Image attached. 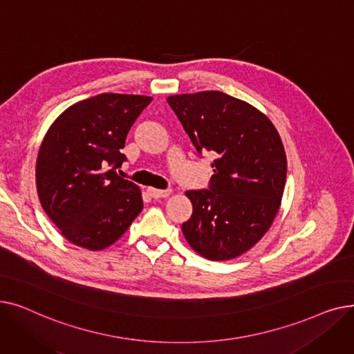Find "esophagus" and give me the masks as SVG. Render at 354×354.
<instances>
[{"label": "esophagus", "mask_w": 354, "mask_h": 354, "mask_svg": "<svg viewBox=\"0 0 354 354\" xmlns=\"http://www.w3.org/2000/svg\"><path fill=\"white\" fill-rule=\"evenodd\" d=\"M147 192H149V195H151L152 198H155V199H160V198L169 196L172 191H171V189H165V191H162V189H156V188H147Z\"/></svg>", "instance_id": "1"}]
</instances>
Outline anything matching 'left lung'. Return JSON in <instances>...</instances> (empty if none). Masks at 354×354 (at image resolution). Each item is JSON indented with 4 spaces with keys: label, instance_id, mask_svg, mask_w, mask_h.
<instances>
[{
    "label": "left lung",
    "instance_id": "left-lung-1",
    "mask_svg": "<svg viewBox=\"0 0 354 354\" xmlns=\"http://www.w3.org/2000/svg\"><path fill=\"white\" fill-rule=\"evenodd\" d=\"M192 145L214 156L209 189L188 191L194 207L182 224L188 244L212 261L247 252L270 230L287 178L284 146L271 120L222 91L166 99Z\"/></svg>",
    "mask_w": 354,
    "mask_h": 354
}]
</instances>
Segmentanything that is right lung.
<instances>
[{"label": "right lung", "mask_w": 354, "mask_h": 354, "mask_svg": "<svg viewBox=\"0 0 354 354\" xmlns=\"http://www.w3.org/2000/svg\"><path fill=\"white\" fill-rule=\"evenodd\" d=\"M151 102L102 93L67 107L48 127L37 156V194L71 244L102 251L142 212L139 187L120 178L116 167L126 160L120 149L130 127Z\"/></svg>", "instance_id": "obj_1"}]
</instances>
